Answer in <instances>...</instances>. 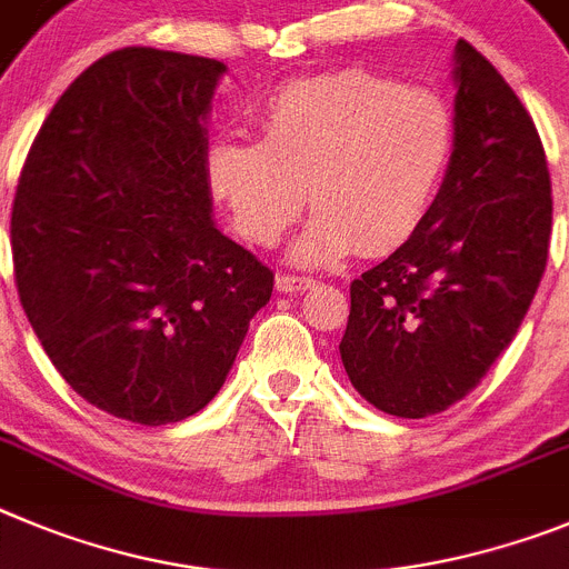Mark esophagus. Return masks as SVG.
I'll return each mask as SVG.
<instances>
[{
  "instance_id": "34e87169",
  "label": "esophagus",
  "mask_w": 569,
  "mask_h": 569,
  "mask_svg": "<svg viewBox=\"0 0 569 569\" xmlns=\"http://www.w3.org/2000/svg\"><path fill=\"white\" fill-rule=\"evenodd\" d=\"M315 286V280L311 278H297V274H278V289L280 291H289V295H295V291H306Z\"/></svg>"
}]
</instances>
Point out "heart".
<instances>
[{
    "mask_svg": "<svg viewBox=\"0 0 569 569\" xmlns=\"http://www.w3.org/2000/svg\"><path fill=\"white\" fill-rule=\"evenodd\" d=\"M263 141L218 138L207 172L252 243L272 247L309 201L291 260L386 254L431 212L457 150V121L431 87L346 68L286 84L260 112Z\"/></svg>",
    "mask_w": 569,
    "mask_h": 569,
    "instance_id": "1",
    "label": "heart"
}]
</instances>
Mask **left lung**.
Masks as SVG:
<instances>
[{"label": "left lung", "mask_w": 569, "mask_h": 569, "mask_svg": "<svg viewBox=\"0 0 569 569\" xmlns=\"http://www.w3.org/2000/svg\"><path fill=\"white\" fill-rule=\"evenodd\" d=\"M457 150L431 212L351 283L340 342L373 408L422 419L479 386L519 331L550 249L545 147L499 70L457 42Z\"/></svg>", "instance_id": "left-lung-1"}]
</instances>
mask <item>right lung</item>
<instances>
[{
  "instance_id": "add662e5",
  "label": "right lung",
  "mask_w": 569,
  "mask_h": 569,
  "mask_svg": "<svg viewBox=\"0 0 569 569\" xmlns=\"http://www.w3.org/2000/svg\"><path fill=\"white\" fill-rule=\"evenodd\" d=\"M227 64L112 50L61 93L10 212L22 309L70 388L138 425L221 391L274 274L212 221L207 121Z\"/></svg>"
}]
</instances>
